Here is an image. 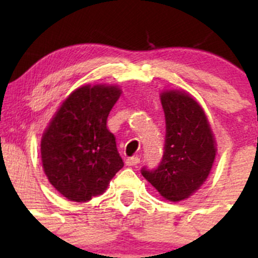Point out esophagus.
<instances>
[{"instance_id":"1","label":"esophagus","mask_w":258,"mask_h":258,"mask_svg":"<svg viewBox=\"0 0 258 258\" xmlns=\"http://www.w3.org/2000/svg\"><path fill=\"white\" fill-rule=\"evenodd\" d=\"M139 164V158L137 156H132V158L126 159V165L127 166H136V165Z\"/></svg>"}]
</instances>
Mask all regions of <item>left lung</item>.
<instances>
[{"label":"left lung","instance_id":"obj_1","mask_svg":"<svg viewBox=\"0 0 258 258\" xmlns=\"http://www.w3.org/2000/svg\"><path fill=\"white\" fill-rule=\"evenodd\" d=\"M166 121L164 155L159 166L142 174L166 200L190 197L205 182L215 161V138L203 108L185 92L161 93Z\"/></svg>","mask_w":258,"mask_h":258}]
</instances>
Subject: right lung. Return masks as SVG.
<instances>
[{
  "label": "right lung",
  "instance_id": "right-lung-1",
  "mask_svg": "<svg viewBox=\"0 0 258 258\" xmlns=\"http://www.w3.org/2000/svg\"><path fill=\"white\" fill-rule=\"evenodd\" d=\"M120 94L116 86H82L64 100L44 131V173L67 199L82 203L103 194L123 167L114 135L106 128Z\"/></svg>",
  "mask_w": 258,
  "mask_h": 258
}]
</instances>
